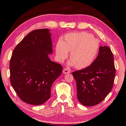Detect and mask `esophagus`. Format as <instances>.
<instances>
[{
  "label": "esophagus",
  "mask_w": 126,
  "mask_h": 126,
  "mask_svg": "<svg viewBox=\"0 0 126 126\" xmlns=\"http://www.w3.org/2000/svg\"><path fill=\"white\" fill-rule=\"evenodd\" d=\"M63 72L64 74H68L70 73V71L68 69H67V68H64Z\"/></svg>",
  "instance_id": "obj_1"
}]
</instances>
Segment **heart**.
I'll return each instance as SVG.
<instances>
[{"instance_id":"obj_1","label":"heart","mask_w":126,"mask_h":126,"mask_svg":"<svg viewBox=\"0 0 126 126\" xmlns=\"http://www.w3.org/2000/svg\"><path fill=\"white\" fill-rule=\"evenodd\" d=\"M99 40L91 34L82 32L71 33L65 36V42L59 39L55 46L57 60L63 62L67 58L69 51L70 59L68 64L75 65L79 69L90 66L94 61L99 50Z\"/></svg>"}]
</instances>
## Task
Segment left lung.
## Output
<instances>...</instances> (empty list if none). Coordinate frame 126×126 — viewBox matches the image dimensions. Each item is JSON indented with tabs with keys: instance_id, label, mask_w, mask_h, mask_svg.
<instances>
[{
	"instance_id": "left-lung-1",
	"label": "left lung",
	"mask_w": 126,
	"mask_h": 126,
	"mask_svg": "<svg viewBox=\"0 0 126 126\" xmlns=\"http://www.w3.org/2000/svg\"><path fill=\"white\" fill-rule=\"evenodd\" d=\"M77 83V98L86 106L97 105L108 94L116 74L113 54L107 46H101L96 59L84 69L72 73Z\"/></svg>"
}]
</instances>
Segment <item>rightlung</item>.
<instances>
[{"mask_svg": "<svg viewBox=\"0 0 126 126\" xmlns=\"http://www.w3.org/2000/svg\"><path fill=\"white\" fill-rule=\"evenodd\" d=\"M52 52L48 29L31 32L14 48L9 64L10 83L23 102L40 105L50 98L51 87L63 70L49 58Z\"/></svg>", "mask_w": 126, "mask_h": 126, "instance_id": "add662e5", "label": "right lung"}]
</instances>
